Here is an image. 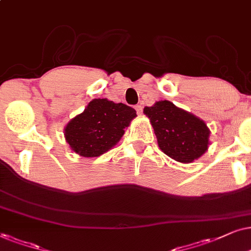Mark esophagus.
Returning a JSON list of instances; mask_svg holds the SVG:
<instances>
[{
	"label": "esophagus",
	"instance_id": "34e87169",
	"mask_svg": "<svg viewBox=\"0 0 251 251\" xmlns=\"http://www.w3.org/2000/svg\"><path fill=\"white\" fill-rule=\"evenodd\" d=\"M135 110H136V113H138L139 116L142 115V106L141 105H135Z\"/></svg>",
	"mask_w": 251,
	"mask_h": 251
}]
</instances>
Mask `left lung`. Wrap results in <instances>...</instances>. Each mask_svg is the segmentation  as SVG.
I'll return each mask as SVG.
<instances>
[{
	"instance_id": "1",
	"label": "left lung",
	"mask_w": 251,
	"mask_h": 251,
	"mask_svg": "<svg viewBox=\"0 0 251 251\" xmlns=\"http://www.w3.org/2000/svg\"><path fill=\"white\" fill-rule=\"evenodd\" d=\"M143 113L150 120L159 149L172 159L188 164L208 150L210 129L193 113L166 100L146 106Z\"/></svg>"
}]
</instances>
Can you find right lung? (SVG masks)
<instances>
[{
  "mask_svg": "<svg viewBox=\"0 0 251 251\" xmlns=\"http://www.w3.org/2000/svg\"><path fill=\"white\" fill-rule=\"evenodd\" d=\"M136 111L124 103L94 99L64 127V138L72 151L92 158L109 151L120 141Z\"/></svg>",
  "mask_w": 251,
  "mask_h": 251,
  "instance_id": "obj_1",
  "label": "right lung"
}]
</instances>
